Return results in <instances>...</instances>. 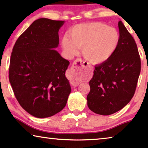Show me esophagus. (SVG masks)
<instances>
[{
    "mask_svg": "<svg viewBox=\"0 0 148 148\" xmlns=\"http://www.w3.org/2000/svg\"><path fill=\"white\" fill-rule=\"evenodd\" d=\"M82 61H80V66H78L77 64H75V63H73L72 65V67L69 70V72L72 76V79L71 80V84H72L73 86H77L78 84H79V82H78V79L80 77L82 74V67H84V64Z\"/></svg>",
    "mask_w": 148,
    "mask_h": 148,
    "instance_id": "esophagus-1",
    "label": "esophagus"
}]
</instances>
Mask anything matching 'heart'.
Returning <instances> with one entry per match:
<instances>
[{"mask_svg":"<svg viewBox=\"0 0 148 148\" xmlns=\"http://www.w3.org/2000/svg\"><path fill=\"white\" fill-rule=\"evenodd\" d=\"M121 36L115 27L101 22L80 23L69 31L62 45L67 56L72 57L81 49L83 58L91 64L106 62L119 48Z\"/></svg>","mask_w":148,"mask_h":148,"instance_id":"b5f03b06","label":"heart"}]
</instances>
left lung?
<instances>
[{
	"label": "left lung",
	"mask_w": 148,
	"mask_h": 148,
	"mask_svg": "<svg viewBox=\"0 0 148 148\" xmlns=\"http://www.w3.org/2000/svg\"><path fill=\"white\" fill-rule=\"evenodd\" d=\"M119 28V48L108 61L95 66L89 81L88 107L100 115H110L129 103L135 94L141 72L140 57L135 40L121 21Z\"/></svg>",
	"instance_id": "8db88e82"
}]
</instances>
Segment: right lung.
<instances>
[{
	"label": "right lung",
	"instance_id": "obj_1",
	"mask_svg": "<svg viewBox=\"0 0 148 148\" xmlns=\"http://www.w3.org/2000/svg\"><path fill=\"white\" fill-rule=\"evenodd\" d=\"M64 23L36 19L13 47L9 82L19 103L34 117H50L62 111L71 92L65 75L70 62L55 49Z\"/></svg>",
	"mask_w": 148,
	"mask_h": 148
}]
</instances>
